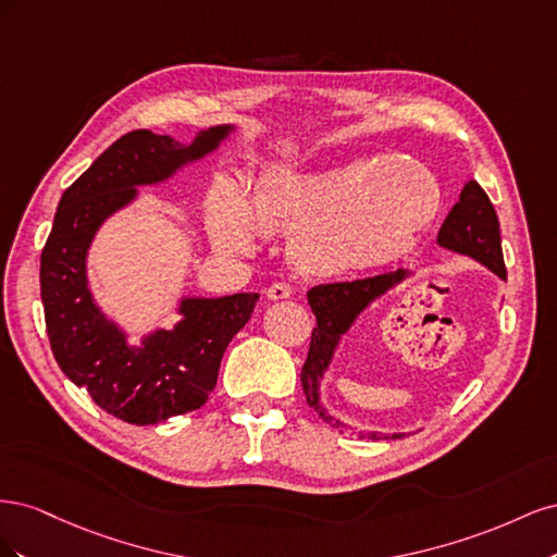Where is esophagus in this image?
Listing matches in <instances>:
<instances>
[{"mask_svg":"<svg viewBox=\"0 0 557 557\" xmlns=\"http://www.w3.org/2000/svg\"><path fill=\"white\" fill-rule=\"evenodd\" d=\"M264 295H267V299L276 301V299H288V297H293L295 290L290 288L288 283H272V285H269V288L264 290Z\"/></svg>","mask_w":557,"mask_h":557,"instance_id":"1","label":"esophagus"}]
</instances>
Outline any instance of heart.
<instances>
[{"mask_svg": "<svg viewBox=\"0 0 557 557\" xmlns=\"http://www.w3.org/2000/svg\"><path fill=\"white\" fill-rule=\"evenodd\" d=\"M440 181L409 158L356 160L330 170H264L246 197L232 183L213 193L209 234L246 252L252 227L293 230L290 252L307 272L330 274L395 262L440 211Z\"/></svg>", "mask_w": 557, "mask_h": 557, "instance_id": "obj_1", "label": "heart"}]
</instances>
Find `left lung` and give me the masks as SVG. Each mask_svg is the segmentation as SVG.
I'll return each instance as SVG.
<instances>
[{
    "label": "left lung",
    "instance_id": "8db88e82",
    "mask_svg": "<svg viewBox=\"0 0 557 557\" xmlns=\"http://www.w3.org/2000/svg\"><path fill=\"white\" fill-rule=\"evenodd\" d=\"M436 244L446 250L460 252L471 260L481 262L491 269L499 278H507V267H504L502 256V237H499V221L491 197L485 195L481 185L471 178L465 183L460 199L448 211L446 221L436 234ZM404 278H409V272L397 269V272H387L369 278L358 281H344V283H325L315 285L307 293L309 307L315 315V327L311 332V346L305 367H301V391L307 395L309 407L318 413L320 420H325L334 430L352 432L350 425L344 420L334 418L320 401V381L330 369L334 352L342 344V336L356 325L360 313L374 305L379 297L387 290H393ZM367 440H401V432L383 434V432H360Z\"/></svg>",
    "mask_w": 557,
    "mask_h": 557
}]
</instances>
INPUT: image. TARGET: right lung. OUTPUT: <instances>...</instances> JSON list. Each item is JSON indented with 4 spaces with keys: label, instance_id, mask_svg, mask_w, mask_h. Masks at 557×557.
<instances>
[{
    "label": "right lung",
    "instance_id": "right-lung-1",
    "mask_svg": "<svg viewBox=\"0 0 557 557\" xmlns=\"http://www.w3.org/2000/svg\"><path fill=\"white\" fill-rule=\"evenodd\" d=\"M234 125L199 129L193 144L134 129L111 144L64 190L41 250V301L50 348L62 372L86 387L95 404L132 425L199 409L218 381L223 352L248 320L258 293L181 297V320L132 346L90 293L88 250L115 211L139 197L141 185L172 178L221 146Z\"/></svg>",
    "mask_w": 557,
    "mask_h": 557
}]
</instances>
